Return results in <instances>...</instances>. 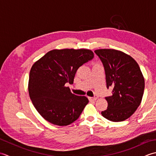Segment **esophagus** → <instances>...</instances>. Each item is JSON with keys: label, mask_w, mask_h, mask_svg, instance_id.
Returning <instances> with one entry per match:
<instances>
[{"label": "esophagus", "mask_w": 156, "mask_h": 156, "mask_svg": "<svg viewBox=\"0 0 156 156\" xmlns=\"http://www.w3.org/2000/svg\"><path fill=\"white\" fill-rule=\"evenodd\" d=\"M97 96H95V97H88V99H89V101H96L97 99Z\"/></svg>", "instance_id": "obj_1"}]
</instances>
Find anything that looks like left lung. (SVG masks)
<instances>
[{"mask_svg":"<svg viewBox=\"0 0 156 156\" xmlns=\"http://www.w3.org/2000/svg\"><path fill=\"white\" fill-rule=\"evenodd\" d=\"M94 52L104 66L107 88H112V95L105 97L107 109L101 114L109 121H125L137 110L143 97L145 81L140 66L130 55L116 49Z\"/></svg>","mask_w":156,"mask_h":156,"instance_id":"left-lung-1","label":"left lung"}]
</instances>
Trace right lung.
Here are the masks:
<instances>
[{
    "label": "right lung",
    "instance_id": "add662e5",
    "mask_svg": "<svg viewBox=\"0 0 156 156\" xmlns=\"http://www.w3.org/2000/svg\"><path fill=\"white\" fill-rule=\"evenodd\" d=\"M93 58L90 49H53L32 66L29 94L36 110L46 121L66 126L80 117L88 99L72 94L65 84H73L77 69Z\"/></svg>",
    "mask_w": 156,
    "mask_h": 156
}]
</instances>
